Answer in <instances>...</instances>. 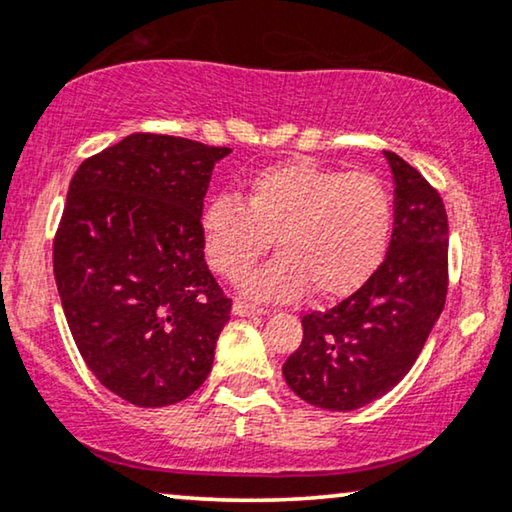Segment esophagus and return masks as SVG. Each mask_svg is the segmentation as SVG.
<instances>
[{
	"mask_svg": "<svg viewBox=\"0 0 512 512\" xmlns=\"http://www.w3.org/2000/svg\"><path fill=\"white\" fill-rule=\"evenodd\" d=\"M231 311H234V316H264L267 313V309H262V306H252L245 302H234Z\"/></svg>",
	"mask_w": 512,
	"mask_h": 512,
	"instance_id": "esophagus-1",
	"label": "esophagus"
}]
</instances>
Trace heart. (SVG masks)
<instances>
[{
	"label": "heart",
	"mask_w": 512,
	"mask_h": 512,
	"mask_svg": "<svg viewBox=\"0 0 512 512\" xmlns=\"http://www.w3.org/2000/svg\"><path fill=\"white\" fill-rule=\"evenodd\" d=\"M391 224V194L379 177L292 159L250 175L243 199L210 201L201 238L224 278L243 276L276 243L281 255L243 278L245 295L290 299L309 285L313 297L335 299L374 274Z\"/></svg>",
	"instance_id": "heart-1"
}]
</instances>
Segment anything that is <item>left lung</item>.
I'll return each instance as SVG.
<instances>
[{
	"instance_id": "1",
	"label": "left lung",
	"mask_w": 512,
	"mask_h": 512,
	"mask_svg": "<svg viewBox=\"0 0 512 512\" xmlns=\"http://www.w3.org/2000/svg\"><path fill=\"white\" fill-rule=\"evenodd\" d=\"M384 156L395 185L384 262L344 302L306 313L302 344L283 365L292 391L330 412L358 410L391 391L445 309V203L417 168L393 152Z\"/></svg>"
}]
</instances>
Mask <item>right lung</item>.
<instances>
[{
  "label": "right lung",
  "mask_w": 512,
  "mask_h": 512,
  "mask_svg": "<svg viewBox=\"0 0 512 512\" xmlns=\"http://www.w3.org/2000/svg\"><path fill=\"white\" fill-rule=\"evenodd\" d=\"M229 147L133 133L74 173L53 274L74 344L126 403L166 407L210 374L231 299L203 260L201 213Z\"/></svg>",
  "instance_id": "obj_1"
}]
</instances>
